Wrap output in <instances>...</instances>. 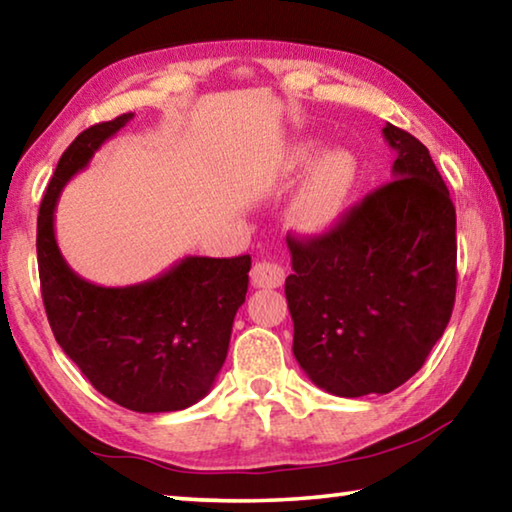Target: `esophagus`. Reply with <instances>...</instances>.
Segmentation results:
<instances>
[{
	"label": "esophagus",
	"instance_id": "1",
	"mask_svg": "<svg viewBox=\"0 0 512 512\" xmlns=\"http://www.w3.org/2000/svg\"><path fill=\"white\" fill-rule=\"evenodd\" d=\"M287 271L275 262H257L250 271V282L257 289H277L284 284Z\"/></svg>",
	"mask_w": 512,
	"mask_h": 512
}]
</instances>
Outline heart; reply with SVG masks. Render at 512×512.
<instances>
[{"label": "heart", "instance_id": "1", "mask_svg": "<svg viewBox=\"0 0 512 512\" xmlns=\"http://www.w3.org/2000/svg\"><path fill=\"white\" fill-rule=\"evenodd\" d=\"M314 142H300L287 160V176L293 178L305 171L316 158ZM359 180V167L354 155L345 149H329L311 165L305 183L289 205L291 228L305 235H318L332 228L348 207Z\"/></svg>", "mask_w": 512, "mask_h": 512}]
</instances>
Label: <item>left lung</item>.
<instances>
[{"instance_id":"1","label":"left lung","mask_w":512,"mask_h":512,"mask_svg":"<svg viewBox=\"0 0 512 512\" xmlns=\"http://www.w3.org/2000/svg\"><path fill=\"white\" fill-rule=\"evenodd\" d=\"M393 183L318 237L287 235L293 354L339 397L391 393L418 372L452 318L456 210L429 149L393 124Z\"/></svg>"}]
</instances>
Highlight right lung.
<instances>
[{
    "instance_id": "1",
    "label": "right lung",
    "mask_w": 512,
    "mask_h": 512,
    "mask_svg": "<svg viewBox=\"0 0 512 512\" xmlns=\"http://www.w3.org/2000/svg\"><path fill=\"white\" fill-rule=\"evenodd\" d=\"M131 119L90 126L58 160L38 212L40 289L58 345L101 395L137 413H167L212 391L246 300L250 255L185 257L133 287H99L67 266L54 235L58 196Z\"/></svg>"
}]
</instances>
